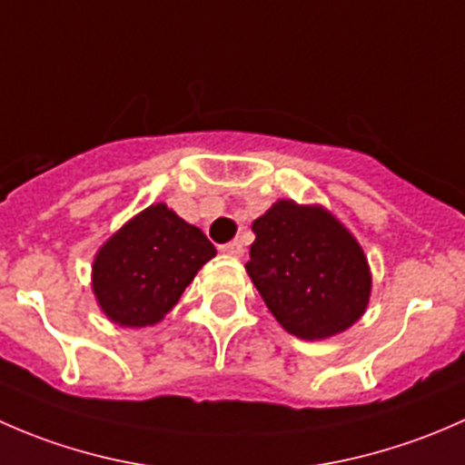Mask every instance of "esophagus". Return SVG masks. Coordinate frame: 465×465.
Masks as SVG:
<instances>
[{
    "label": "esophagus",
    "mask_w": 465,
    "mask_h": 465,
    "mask_svg": "<svg viewBox=\"0 0 465 465\" xmlns=\"http://www.w3.org/2000/svg\"><path fill=\"white\" fill-rule=\"evenodd\" d=\"M220 250H223L227 256H233V259H241V256L245 254V247H242L241 241L227 242V245H223Z\"/></svg>",
    "instance_id": "1"
}]
</instances>
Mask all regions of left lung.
<instances>
[{"label": "left lung", "instance_id": "8db88e82", "mask_svg": "<svg viewBox=\"0 0 465 465\" xmlns=\"http://www.w3.org/2000/svg\"><path fill=\"white\" fill-rule=\"evenodd\" d=\"M252 232L245 270L290 335L326 340L367 312L373 288L367 254L326 206L276 200Z\"/></svg>", "mask_w": 465, "mask_h": 465}]
</instances>
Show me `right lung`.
Here are the masks:
<instances>
[{
    "label": "right lung",
    "mask_w": 465,
    "mask_h": 465,
    "mask_svg": "<svg viewBox=\"0 0 465 465\" xmlns=\"http://www.w3.org/2000/svg\"><path fill=\"white\" fill-rule=\"evenodd\" d=\"M213 256L215 247L203 229L182 220L166 203L150 204L98 247L92 292L116 326H154Z\"/></svg>",
    "instance_id": "right-lung-1"
}]
</instances>
